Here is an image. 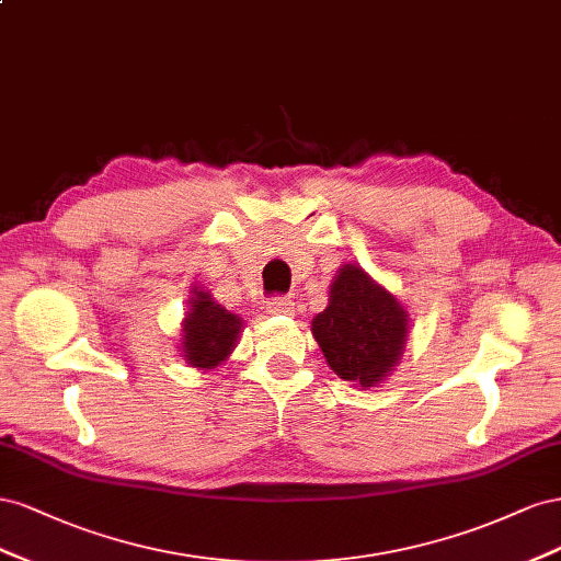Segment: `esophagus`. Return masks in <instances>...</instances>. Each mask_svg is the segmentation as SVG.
<instances>
[{
  "label": "esophagus",
  "mask_w": 561,
  "mask_h": 561,
  "mask_svg": "<svg viewBox=\"0 0 561 561\" xmlns=\"http://www.w3.org/2000/svg\"><path fill=\"white\" fill-rule=\"evenodd\" d=\"M267 312L270 314H294L296 312V302L289 298H272L267 302Z\"/></svg>",
  "instance_id": "esophagus-1"
}]
</instances>
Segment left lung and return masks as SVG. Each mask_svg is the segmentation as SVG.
Listing matches in <instances>:
<instances>
[{"label": "left lung", "mask_w": 561, "mask_h": 561, "mask_svg": "<svg viewBox=\"0 0 561 561\" xmlns=\"http://www.w3.org/2000/svg\"><path fill=\"white\" fill-rule=\"evenodd\" d=\"M409 324V312L386 286L357 263H345L310 331L335 376L355 388H376L404 357Z\"/></svg>", "instance_id": "1"}]
</instances>
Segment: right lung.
Masks as SVG:
<instances>
[{"instance_id": "right-lung-1", "label": "right lung", "mask_w": 561, "mask_h": 561, "mask_svg": "<svg viewBox=\"0 0 561 561\" xmlns=\"http://www.w3.org/2000/svg\"><path fill=\"white\" fill-rule=\"evenodd\" d=\"M242 317L226 310L204 286H192L187 312L181 322V357L199 371H211L228 362L242 333Z\"/></svg>"}]
</instances>
